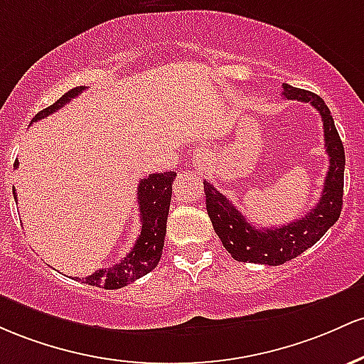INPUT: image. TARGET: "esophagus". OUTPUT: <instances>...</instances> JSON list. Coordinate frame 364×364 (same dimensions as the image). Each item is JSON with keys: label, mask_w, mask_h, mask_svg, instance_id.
I'll return each mask as SVG.
<instances>
[{"label": "esophagus", "mask_w": 364, "mask_h": 364, "mask_svg": "<svg viewBox=\"0 0 364 364\" xmlns=\"http://www.w3.org/2000/svg\"><path fill=\"white\" fill-rule=\"evenodd\" d=\"M191 161H193V166H196V168H199V170L206 168V166H208V154L204 153L203 149H198L193 154V158H191Z\"/></svg>", "instance_id": "1"}]
</instances>
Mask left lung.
I'll use <instances>...</instances> for the list:
<instances>
[{"label":"left lung","instance_id":"obj_1","mask_svg":"<svg viewBox=\"0 0 364 364\" xmlns=\"http://www.w3.org/2000/svg\"><path fill=\"white\" fill-rule=\"evenodd\" d=\"M282 94L287 100L311 103L320 113L330 166L326 171L321 198L316 206L303 218L277 228H256L237 210L227 196L215 189L211 182L204 181L206 210L216 235L220 237L223 247L230 252L232 258L244 261V263L277 267V264H284L297 258L301 252L314 246L325 235V232L337 222L342 211L346 154L328 106L318 94L292 87L289 84H284Z\"/></svg>","mask_w":364,"mask_h":364}]
</instances>
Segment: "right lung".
<instances>
[{
  "label": "right lung",
  "mask_w": 364,
  "mask_h": 364,
  "mask_svg": "<svg viewBox=\"0 0 364 364\" xmlns=\"http://www.w3.org/2000/svg\"><path fill=\"white\" fill-rule=\"evenodd\" d=\"M84 85L73 87L72 91L65 92L56 103H53L43 112L32 118V122H38L41 118L51 115L56 109L63 108L65 105L70 103L73 97L79 96L84 91ZM15 168L18 166V160H15ZM175 171H165V173H151L149 177L141 178L137 186V203L139 213H141V235L137 237L132 251L125 256L124 259L118 261L117 264L109 268H101L92 275L85 277V284L92 287L103 289H120L134 280L148 275V273L156 268L158 261L161 258L163 246H165L166 234V220H168V210L171 201V183H173ZM14 198H17L14 187ZM79 280V277H75Z\"/></svg>",
  "instance_id": "right-lung-1"
}]
</instances>
